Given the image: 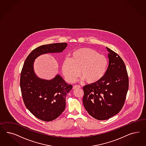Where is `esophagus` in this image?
<instances>
[{
  "label": "esophagus",
  "instance_id": "1",
  "mask_svg": "<svg viewBox=\"0 0 146 146\" xmlns=\"http://www.w3.org/2000/svg\"><path fill=\"white\" fill-rule=\"evenodd\" d=\"M81 88V87L80 86H78V85H76V86H73V89H79Z\"/></svg>",
  "mask_w": 146,
  "mask_h": 146
}]
</instances>
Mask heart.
Returning <instances> with one entry per match:
<instances>
[{"instance_id": "b5f03b06", "label": "heart", "mask_w": 146, "mask_h": 146, "mask_svg": "<svg viewBox=\"0 0 146 146\" xmlns=\"http://www.w3.org/2000/svg\"><path fill=\"white\" fill-rule=\"evenodd\" d=\"M108 64L104 55L91 48H82L73 51L70 59L63 61L62 72L69 82H74L81 74L86 82L94 84L105 76Z\"/></svg>"}]
</instances>
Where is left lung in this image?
Listing matches in <instances>:
<instances>
[{
    "label": "left lung",
    "instance_id": "left-lung-1",
    "mask_svg": "<svg viewBox=\"0 0 146 146\" xmlns=\"http://www.w3.org/2000/svg\"><path fill=\"white\" fill-rule=\"evenodd\" d=\"M109 66L103 78L83 87V103L89 114L104 120L117 114L124 106L128 89L126 68L119 56L106 47Z\"/></svg>",
    "mask_w": 146,
    "mask_h": 146
}]
</instances>
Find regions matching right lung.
<instances>
[{
  "label": "right lung",
  "mask_w": 146,
  "mask_h": 146,
  "mask_svg": "<svg viewBox=\"0 0 146 146\" xmlns=\"http://www.w3.org/2000/svg\"><path fill=\"white\" fill-rule=\"evenodd\" d=\"M67 44L59 43L41 45L27 57L20 76V88L24 103L36 118L45 121L56 119L65 110L66 96L73 88L58 74L51 80L41 79L36 74L34 64L42 54L60 53Z\"/></svg>",
  "instance_id": "add662e5"
}]
</instances>
